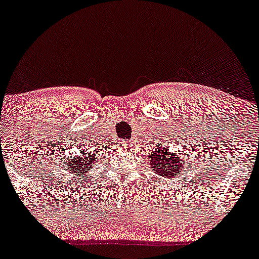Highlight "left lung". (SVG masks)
I'll use <instances>...</instances> for the list:
<instances>
[{
  "mask_svg": "<svg viewBox=\"0 0 259 259\" xmlns=\"http://www.w3.org/2000/svg\"><path fill=\"white\" fill-rule=\"evenodd\" d=\"M148 155H150V165L152 166V169H154L157 175L164 177V178H173V177L179 176L184 167L183 155L168 152L161 146L160 141H159V145H157V148Z\"/></svg>",
  "mask_w": 259,
  "mask_h": 259,
  "instance_id": "8db88e82",
  "label": "left lung"
}]
</instances>
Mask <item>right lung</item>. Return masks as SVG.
Instances as JSON below:
<instances>
[{
  "label": "right lung",
  "instance_id": "add662e5",
  "mask_svg": "<svg viewBox=\"0 0 259 259\" xmlns=\"http://www.w3.org/2000/svg\"><path fill=\"white\" fill-rule=\"evenodd\" d=\"M93 150V148H92ZM94 151V150H93ZM81 151V153L77 155V157L73 159H68V168L70 173H80V175H83L86 173L88 169L93 167L95 159L98 158V151Z\"/></svg>",
  "mask_w": 259,
  "mask_h": 259
}]
</instances>
